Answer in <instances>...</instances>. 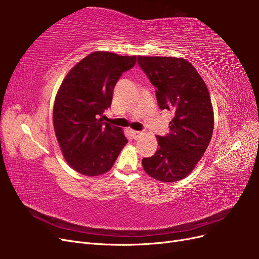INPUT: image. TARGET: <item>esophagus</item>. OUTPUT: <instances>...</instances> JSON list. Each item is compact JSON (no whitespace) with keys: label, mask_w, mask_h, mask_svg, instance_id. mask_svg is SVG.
<instances>
[{"label":"esophagus","mask_w":259,"mask_h":259,"mask_svg":"<svg viewBox=\"0 0 259 259\" xmlns=\"http://www.w3.org/2000/svg\"><path fill=\"white\" fill-rule=\"evenodd\" d=\"M131 134H132V137L134 138V139H139L140 137L144 135V133L137 132V131H131Z\"/></svg>","instance_id":"1"}]
</instances>
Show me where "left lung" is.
Instances as JSON below:
<instances>
[{"label":"left lung","instance_id":"1","mask_svg":"<svg viewBox=\"0 0 259 259\" xmlns=\"http://www.w3.org/2000/svg\"><path fill=\"white\" fill-rule=\"evenodd\" d=\"M138 65L156 89L161 110L174 112L166 136H156L158 150L143 159L146 173L163 183L189 175L213 135L214 111L205 82L184 58L138 56Z\"/></svg>","mask_w":259,"mask_h":259}]
</instances>
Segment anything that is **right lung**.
<instances>
[{
	"label": "right lung",
	"instance_id": "1",
	"mask_svg": "<svg viewBox=\"0 0 259 259\" xmlns=\"http://www.w3.org/2000/svg\"><path fill=\"white\" fill-rule=\"evenodd\" d=\"M136 56L94 52L70 70L54 103L53 122L65 160L75 171L98 176L110 169L127 144L121 127L104 123L113 89Z\"/></svg>",
	"mask_w": 259,
	"mask_h": 259
}]
</instances>
